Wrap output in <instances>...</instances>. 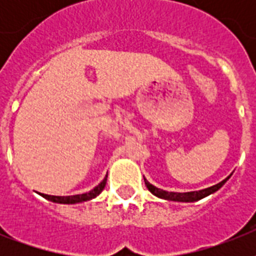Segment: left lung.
I'll list each match as a JSON object with an SVG mask.
<instances>
[{"label":"left lung","mask_w":256,"mask_h":256,"mask_svg":"<svg viewBox=\"0 0 256 256\" xmlns=\"http://www.w3.org/2000/svg\"><path fill=\"white\" fill-rule=\"evenodd\" d=\"M231 175H228L226 179H223L222 182L216 183L214 186L211 187H207V188H203V190H198V191H188V192H172V191H164V190H160L158 187L152 186V183L148 182L146 178L144 179V184L146 187L148 188V191L154 194L158 198H162V199H166V200H174V202H196L199 199L204 198L207 195L212 194L215 191H218L220 187L224 184V183L230 179Z\"/></svg>","instance_id":"left-lung-1"}]
</instances>
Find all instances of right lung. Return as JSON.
<instances>
[{
	"label": "right lung",
	"mask_w": 256,
	"mask_h": 256,
	"mask_svg": "<svg viewBox=\"0 0 256 256\" xmlns=\"http://www.w3.org/2000/svg\"><path fill=\"white\" fill-rule=\"evenodd\" d=\"M106 180H108V175L104 176V180L96 186L92 190H90L88 192L85 194H77V195H69V196H56V195H48V194H41L42 196L48 200H52L54 203H64V204H76V203H82L86 202V200H90V199H94L96 196L102 192V190L106 186Z\"/></svg>",
	"instance_id": "obj_1"
}]
</instances>
